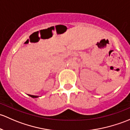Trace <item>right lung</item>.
Returning a JSON list of instances; mask_svg holds the SVG:
<instances>
[{"instance_id":"1","label":"right lung","mask_w":130,"mask_h":130,"mask_svg":"<svg viewBox=\"0 0 130 130\" xmlns=\"http://www.w3.org/2000/svg\"><path fill=\"white\" fill-rule=\"evenodd\" d=\"M30 96H31V97L32 98H37L38 96H35V95H29Z\"/></svg>"}]
</instances>
